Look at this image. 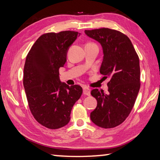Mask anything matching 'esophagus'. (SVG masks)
I'll list each match as a JSON object with an SVG mask.
<instances>
[{
	"mask_svg": "<svg viewBox=\"0 0 160 160\" xmlns=\"http://www.w3.org/2000/svg\"><path fill=\"white\" fill-rule=\"evenodd\" d=\"M83 94H85V95L90 96V90L86 87H84L83 88Z\"/></svg>",
	"mask_w": 160,
	"mask_h": 160,
	"instance_id": "obj_1",
	"label": "esophagus"
}]
</instances>
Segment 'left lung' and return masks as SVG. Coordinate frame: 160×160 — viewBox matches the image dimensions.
<instances>
[{"label": "left lung", "mask_w": 160, "mask_h": 160, "mask_svg": "<svg viewBox=\"0 0 160 160\" xmlns=\"http://www.w3.org/2000/svg\"><path fill=\"white\" fill-rule=\"evenodd\" d=\"M85 34L102 46L100 73L109 78L108 94L98 89L91 94L97 101L90 118L95 125L111 128L122 123L131 113L140 90V61L129 38L109 28L85 30Z\"/></svg>", "instance_id": "obj_1"}]
</instances>
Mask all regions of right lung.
<instances>
[{
	"label": "right lung",
	"instance_id": "obj_1",
	"mask_svg": "<svg viewBox=\"0 0 160 160\" xmlns=\"http://www.w3.org/2000/svg\"><path fill=\"white\" fill-rule=\"evenodd\" d=\"M78 32L47 33L39 37L27 56L23 85L32 115L42 126L57 129L67 125L72 108L82 93L80 86H68L59 78L69 48Z\"/></svg>",
	"mask_w": 160,
	"mask_h": 160
}]
</instances>
